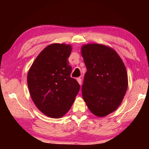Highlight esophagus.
I'll return each instance as SVG.
<instances>
[{
  "mask_svg": "<svg viewBox=\"0 0 149 149\" xmlns=\"http://www.w3.org/2000/svg\"><path fill=\"white\" fill-rule=\"evenodd\" d=\"M77 81L78 84H79V85H81V78H77Z\"/></svg>",
  "mask_w": 149,
  "mask_h": 149,
  "instance_id": "34e87169",
  "label": "esophagus"
}]
</instances>
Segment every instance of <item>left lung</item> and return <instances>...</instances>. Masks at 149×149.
<instances>
[{"label":"left lung","instance_id":"1","mask_svg":"<svg viewBox=\"0 0 149 149\" xmlns=\"http://www.w3.org/2000/svg\"><path fill=\"white\" fill-rule=\"evenodd\" d=\"M81 55L87 68L83 98L93 114L106 116L117 109L127 91L125 66L114 49L103 45H83Z\"/></svg>","mask_w":149,"mask_h":149}]
</instances>
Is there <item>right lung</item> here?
<instances>
[{"label":"right lung","mask_w":149,"mask_h":149,"mask_svg":"<svg viewBox=\"0 0 149 149\" xmlns=\"http://www.w3.org/2000/svg\"><path fill=\"white\" fill-rule=\"evenodd\" d=\"M70 45L54 43L40 52L27 74L30 95L37 108L52 118L62 117L68 112L80 89L70 76Z\"/></svg>","instance_id":"obj_1"}]
</instances>
